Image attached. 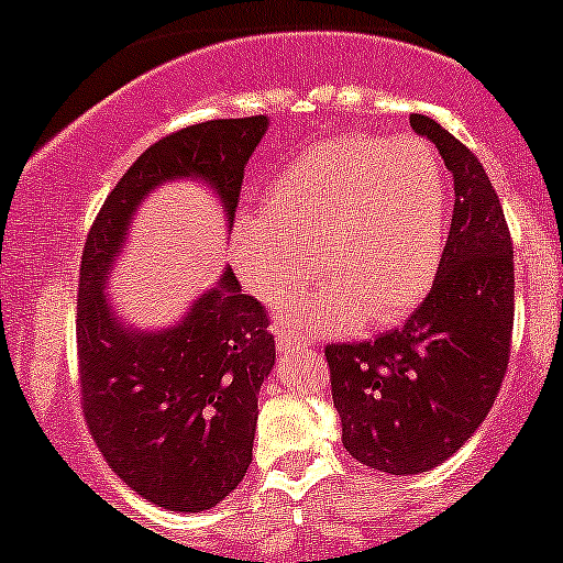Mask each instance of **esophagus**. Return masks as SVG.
<instances>
[{"label":"esophagus","mask_w":563,"mask_h":563,"mask_svg":"<svg viewBox=\"0 0 563 563\" xmlns=\"http://www.w3.org/2000/svg\"><path fill=\"white\" fill-rule=\"evenodd\" d=\"M275 344L280 354H294V352H303L307 346H312V341H309V335H303V333H294V331H288V328H277Z\"/></svg>","instance_id":"1"}]
</instances>
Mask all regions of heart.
<instances>
[{"label":"heart","mask_w":563,"mask_h":563,"mask_svg":"<svg viewBox=\"0 0 563 563\" xmlns=\"http://www.w3.org/2000/svg\"><path fill=\"white\" fill-rule=\"evenodd\" d=\"M448 177L418 137L349 132L290 156L267 187V211L235 217V273L275 303L317 272L327 283L280 301L283 318L346 335L394 325L421 303L442 264Z\"/></svg>","instance_id":"b5f03b06"}]
</instances>
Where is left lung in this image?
Wrapping results in <instances>:
<instances>
[{
    "label": "left lung",
    "instance_id": "obj_1",
    "mask_svg": "<svg viewBox=\"0 0 563 563\" xmlns=\"http://www.w3.org/2000/svg\"><path fill=\"white\" fill-rule=\"evenodd\" d=\"M410 126L455 183L437 280L399 331L325 346L344 448L394 476L431 471L474 437L506 376L514 328V245L487 172L429 115L412 113Z\"/></svg>",
    "mask_w": 563,
    "mask_h": 563
}]
</instances>
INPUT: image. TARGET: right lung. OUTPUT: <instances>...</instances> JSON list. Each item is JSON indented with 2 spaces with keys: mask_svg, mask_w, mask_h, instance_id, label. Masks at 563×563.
I'll return each instance as SVG.
<instances>
[{
  "mask_svg": "<svg viewBox=\"0 0 563 563\" xmlns=\"http://www.w3.org/2000/svg\"><path fill=\"white\" fill-rule=\"evenodd\" d=\"M267 115L217 119L158 140L102 203L81 256L76 344L81 405L108 466L153 506L200 514L243 482L254 450L260 389L273 373L267 312L230 267L174 325L121 320L108 294L132 219L161 185L211 187L232 228L251 153Z\"/></svg>",
  "mask_w": 563,
  "mask_h": 563,
  "instance_id": "add662e5",
  "label": "right lung"
}]
</instances>
